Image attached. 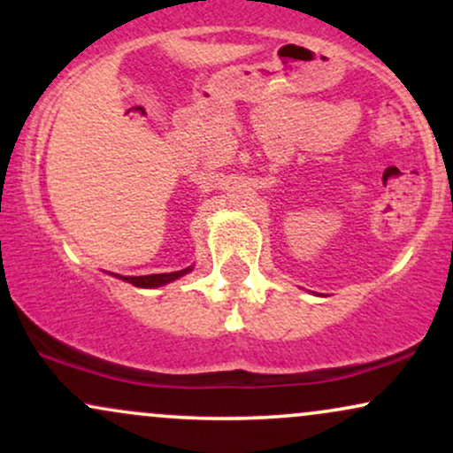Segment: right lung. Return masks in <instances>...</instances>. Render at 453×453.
<instances>
[{"label":"right lung","mask_w":453,"mask_h":453,"mask_svg":"<svg viewBox=\"0 0 453 453\" xmlns=\"http://www.w3.org/2000/svg\"><path fill=\"white\" fill-rule=\"evenodd\" d=\"M191 268L176 270V273H161V274H144V277H121L127 283L136 285V288H161V285L170 283V280L183 277V274L189 273Z\"/></svg>","instance_id":"1"}]
</instances>
